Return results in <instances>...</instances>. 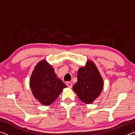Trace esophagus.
Segmentation results:
<instances>
[{"label":"esophagus","mask_w":135,"mask_h":135,"mask_svg":"<svg viewBox=\"0 0 135 135\" xmlns=\"http://www.w3.org/2000/svg\"><path fill=\"white\" fill-rule=\"evenodd\" d=\"M66 84H67L68 88H72V83H71V82L68 81V82H67V83H66Z\"/></svg>","instance_id":"obj_1"}]
</instances>
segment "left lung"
<instances>
[{
	"mask_svg": "<svg viewBox=\"0 0 135 135\" xmlns=\"http://www.w3.org/2000/svg\"><path fill=\"white\" fill-rule=\"evenodd\" d=\"M104 81L97 66L92 61H88L84 67L77 72V82L73 87L79 98L84 103L92 104L99 97Z\"/></svg>",
	"mask_w": 135,
	"mask_h": 135,
	"instance_id": "1",
	"label": "left lung"
}]
</instances>
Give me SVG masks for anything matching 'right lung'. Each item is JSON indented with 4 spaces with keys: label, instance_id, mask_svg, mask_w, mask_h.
Returning a JSON list of instances; mask_svg holds the SVG:
<instances>
[{
    "label": "right lung",
    "instance_id": "add662e5",
    "mask_svg": "<svg viewBox=\"0 0 135 135\" xmlns=\"http://www.w3.org/2000/svg\"><path fill=\"white\" fill-rule=\"evenodd\" d=\"M30 86L34 97L44 105L55 100L67 86L59 79L54 68L46 61L38 62L32 73Z\"/></svg>",
    "mask_w": 135,
    "mask_h": 135
}]
</instances>
